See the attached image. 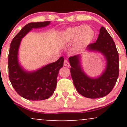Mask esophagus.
<instances>
[{
    "mask_svg": "<svg viewBox=\"0 0 127 127\" xmlns=\"http://www.w3.org/2000/svg\"><path fill=\"white\" fill-rule=\"evenodd\" d=\"M64 66H67V67H69L70 66V64L69 63L67 60H65L64 61Z\"/></svg>",
    "mask_w": 127,
    "mask_h": 127,
    "instance_id": "obj_1",
    "label": "esophagus"
}]
</instances>
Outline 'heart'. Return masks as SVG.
I'll list each match as a JSON object with an SVG mask.
<instances>
[{
  "label": "heart",
  "mask_w": 127,
  "mask_h": 127,
  "mask_svg": "<svg viewBox=\"0 0 127 127\" xmlns=\"http://www.w3.org/2000/svg\"><path fill=\"white\" fill-rule=\"evenodd\" d=\"M94 36V31L89 26H75L65 29L61 36V39L65 43L74 41L72 51L76 54L91 44Z\"/></svg>",
  "instance_id": "1"
}]
</instances>
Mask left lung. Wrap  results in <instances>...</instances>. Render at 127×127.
Masks as SVG:
<instances>
[{"label": "left lung", "instance_id": "obj_1", "mask_svg": "<svg viewBox=\"0 0 127 127\" xmlns=\"http://www.w3.org/2000/svg\"><path fill=\"white\" fill-rule=\"evenodd\" d=\"M87 51L100 52L106 59V67L97 78H91L84 72L82 54L68 59L71 76L76 89L80 94L90 98L103 97L111 92L119 76V55L112 37L101 27L95 43L87 46Z\"/></svg>", "mask_w": 127, "mask_h": 127}]
</instances>
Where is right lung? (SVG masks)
<instances>
[{
	"label": "right lung",
	"instance_id": "obj_1",
	"mask_svg": "<svg viewBox=\"0 0 127 127\" xmlns=\"http://www.w3.org/2000/svg\"><path fill=\"white\" fill-rule=\"evenodd\" d=\"M50 23V21L29 23L14 37L10 45L9 78L16 92L27 100H43L51 97L56 88L60 69L63 66V57L34 71L26 70L19 62L18 51L22 39L33 29L46 27Z\"/></svg>",
	"mask_w": 127,
	"mask_h": 127
}]
</instances>
